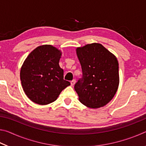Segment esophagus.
Returning <instances> with one entry per match:
<instances>
[{
    "mask_svg": "<svg viewBox=\"0 0 146 146\" xmlns=\"http://www.w3.org/2000/svg\"><path fill=\"white\" fill-rule=\"evenodd\" d=\"M75 82H76V80H75V79H74V80H71V86H73L74 84H75Z\"/></svg>",
    "mask_w": 146,
    "mask_h": 146,
    "instance_id": "34e87169",
    "label": "esophagus"
}]
</instances>
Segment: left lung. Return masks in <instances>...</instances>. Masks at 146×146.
Masks as SVG:
<instances>
[{
    "mask_svg": "<svg viewBox=\"0 0 146 146\" xmlns=\"http://www.w3.org/2000/svg\"><path fill=\"white\" fill-rule=\"evenodd\" d=\"M82 77L75 85L80 102L90 108L103 107L112 100L119 84L116 56L102 44L93 43L76 49Z\"/></svg>",
    "mask_w": 146,
    "mask_h": 146,
    "instance_id": "8db88e82",
    "label": "left lung"
}]
</instances>
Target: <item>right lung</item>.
<instances>
[{
  "label": "right lung",
  "mask_w": 146,
  "mask_h": 146,
  "mask_svg": "<svg viewBox=\"0 0 146 146\" xmlns=\"http://www.w3.org/2000/svg\"><path fill=\"white\" fill-rule=\"evenodd\" d=\"M62 53L51 45L37 47L29 54L21 67V80L29 99L40 105L54 102L70 82L64 80L59 66Z\"/></svg>",
  "instance_id": "obj_1"
}]
</instances>
